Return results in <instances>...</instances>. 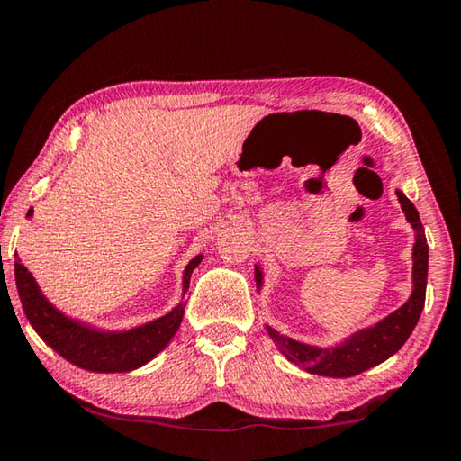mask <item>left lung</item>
Instances as JSON below:
<instances>
[{
    "label": "left lung",
    "mask_w": 461,
    "mask_h": 461,
    "mask_svg": "<svg viewBox=\"0 0 461 461\" xmlns=\"http://www.w3.org/2000/svg\"><path fill=\"white\" fill-rule=\"evenodd\" d=\"M396 194L400 207L406 215V221L414 230L411 297L406 299L404 305H400L398 310H393L388 316L379 320V322L350 332L332 347H318L310 345V342L295 340L287 334L276 332L273 326L267 324V332L273 339L276 348L285 355V359L297 365L299 369L324 377L359 375L363 371L390 359L393 353H398L402 345L408 340V336L412 334L414 326L420 318V312L425 308L429 246L419 211H416V207L404 193L396 191ZM254 279H257V289L260 291L262 283H265V273H262L260 265H254Z\"/></svg>",
    "instance_id": "left-lung-1"
}]
</instances>
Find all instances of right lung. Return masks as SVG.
Returning <instances> with one entry per match:
<instances>
[{
    "label": "right lung",
    "instance_id": "right-lung-1",
    "mask_svg": "<svg viewBox=\"0 0 461 461\" xmlns=\"http://www.w3.org/2000/svg\"><path fill=\"white\" fill-rule=\"evenodd\" d=\"M26 217H32V209ZM201 260L203 254H196L182 273V297L188 291L193 270L201 265ZM14 275H16L22 308L36 334L63 359L96 374H125L143 367L167 347L185 316L186 303L180 299L178 305L151 322L129 330H102L57 310L41 291L32 273H28V268L22 265L18 254L14 262Z\"/></svg>",
    "mask_w": 461,
    "mask_h": 461
}]
</instances>
